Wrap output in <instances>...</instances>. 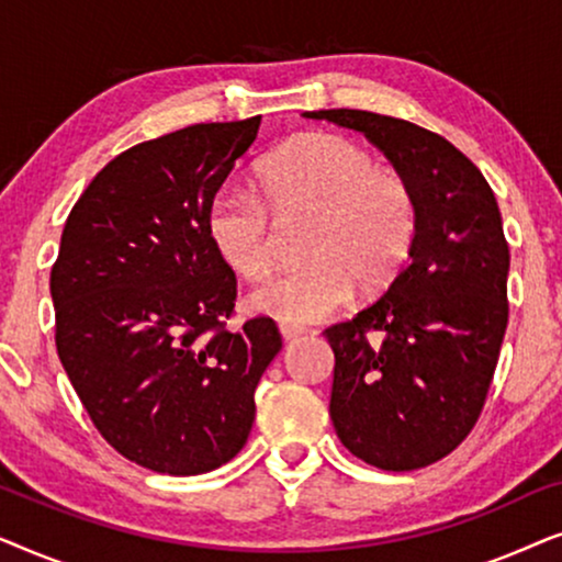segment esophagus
<instances>
[{
	"label": "esophagus",
	"mask_w": 562,
	"mask_h": 562,
	"mask_svg": "<svg viewBox=\"0 0 562 562\" xmlns=\"http://www.w3.org/2000/svg\"><path fill=\"white\" fill-rule=\"evenodd\" d=\"M279 329H281V337H283V340H294V337H302L304 333H310V329H306V327L289 325V322H281Z\"/></svg>",
	"instance_id": "obj_1"
}]
</instances>
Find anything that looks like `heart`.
Returning <instances> with one entry per match:
<instances>
[{"instance_id":"1","label":"heart","mask_w":562,"mask_h":562,"mask_svg":"<svg viewBox=\"0 0 562 562\" xmlns=\"http://www.w3.org/2000/svg\"><path fill=\"white\" fill-rule=\"evenodd\" d=\"M263 194L220 189L210 206V237L222 260L258 281L279 258V227L310 217L304 263L252 294L260 312L281 322H314L356 291H383L417 240V199L398 173L383 171L366 148L335 133H310L273 153L260 168Z\"/></svg>"}]
</instances>
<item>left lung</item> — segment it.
I'll use <instances>...</instances> for the list:
<instances>
[{
    "instance_id": "left-lung-1",
    "label": "left lung",
    "mask_w": 562,
    "mask_h": 562,
    "mask_svg": "<svg viewBox=\"0 0 562 562\" xmlns=\"http://www.w3.org/2000/svg\"><path fill=\"white\" fill-rule=\"evenodd\" d=\"M363 133L417 199V240L381 299L325 329L329 417L352 456L417 471L450 456L486 404L509 302V245L488 181L442 135L363 110L304 112Z\"/></svg>"
}]
</instances>
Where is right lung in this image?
<instances>
[{
  "mask_svg": "<svg viewBox=\"0 0 562 562\" xmlns=\"http://www.w3.org/2000/svg\"><path fill=\"white\" fill-rule=\"evenodd\" d=\"M260 117L206 122L120 153L68 214L50 271L56 348L99 435L156 473L233 460L281 350L271 317L227 329L237 279L210 206Z\"/></svg>",
  "mask_w": 562,
  "mask_h": 562,
  "instance_id": "obj_1",
  "label": "right lung"
}]
</instances>
